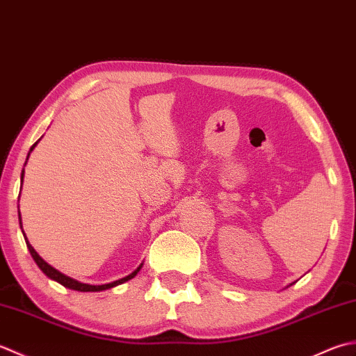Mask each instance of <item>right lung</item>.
<instances>
[{"instance_id": "add662e5", "label": "right lung", "mask_w": 356, "mask_h": 356, "mask_svg": "<svg viewBox=\"0 0 356 356\" xmlns=\"http://www.w3.org/2000/svg\"><path fill=\"white\" fill-rule=\"evenodd\" d=\"M38 143V141H36ZM36 143L33 144V146L31 147V152L33 150V147L36 146ZM31 152H29V155H31ZM29 155H27V158H29ZM23 177H24V170H23V173H21V184H23ZM18 218H19V226H21V230H23V224H21V215H19V210H18ZM24 234V232H23ZM24 239H26V235H24ZM26 244H27V249H29V252H31V255H32V258L35 259V263L38 264V267L40 269L44 272L49 278H52V280H55V281H58L60 282V284H63L64 287H69V289H74V290H78V292H99V290H106V289H111V287H115V286H118V284H122V282H126V281H129V280H132L135 275L140 272V269H141V266L138 267V269L135 270V272H132L130 275H127L126 278H121V280H118V281H113V282H108V284H101V286H90V284H84V282H78V281H75V280H72V278H69V277H66V275H63L61 272H58L56 269H54L52 266H49L44 259H42L38 253L35 252V249L32 248L31 244H29V241H26Z\"/></svg>"}]
</instances>
